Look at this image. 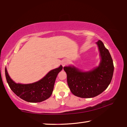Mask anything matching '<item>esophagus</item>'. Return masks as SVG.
I'll return each mask as SVG.
<instances>
[{"label": "esophagus", "mask_w": 127, "mask_h": 127, "mask_svg": "<svg viewBox=\"0 0 127 127\" xmlns=\"http://www.w3.org/2000/svg\"><path fill=\"white\" fill-rule=\"evenodd\" d=\"M68 63V61L66 59H63V61H62V65L63 66H64Z\"/></svg>", "instance_id": "34e87169"}]
</instances>
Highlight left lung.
<instances>
[{
	"mask_svg": "<svg viewBox=\"0 0 127 127\" xmlns=\"http://www.w3.org/2000/svg\"><path fill=\"white\" fill-rule=\"evenodd\" d=\"M101 62L97 67L89 72H82L74 66H64L67 83L74 95L81 98L95 97L107 89L111 82L114 72L112 58L103 42L98 40Z\"/></svg>",
	"mask_w": 127,
	"mask_h": 127,
	"instance_id": "1",
	"label": "left lung"
}]
</instances>
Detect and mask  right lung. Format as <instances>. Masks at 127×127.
<instances>
[{
  "label": "right lung",
  "mask_w": 127,
  "mask_h": 127,
  "mask_svg": "<svg viewBox=\"0 0 127 127\" xmlns=\"http://www.w3.org/2000/svg\"><path fill=\"white\" fill-rule=\"evenodd\" d=\"M63 69L59 68L50 70L44 78L35 83L30 84L16 83L10 78L7 68H5L6 79L12 91L26 101L40 102L48 99L53 93L54 83L57 75Z\"/></svg>",
  "instance_id": "1"
}]
</instances>
